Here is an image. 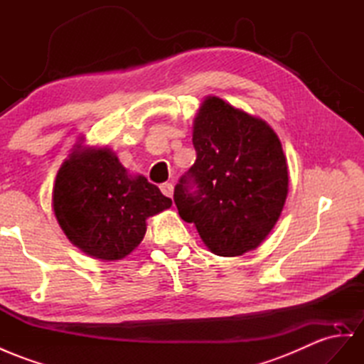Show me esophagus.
<instances>
[{"label":"esophagus","instance_id":"obj_1","mask_svg":"<svg viewBox=\"0 0 364 364\" xmlns=\"http://www.w3.org/2000/svg\"><path fill=\"white\" fill-rule=\"evenodd\" d=\"M160 189H161L163 195H166V197H169V198L173 197V186L171 183H163L160 186Z\"/></svg>","mask_w":364,"mask_h":364}]
</instances>
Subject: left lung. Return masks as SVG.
<instances>
[{
  "label": "left lung",
  "instance_id": "left-lung-1",
  "mask_svg": "<svg viewBox=\"0 0 364 364\" xmlns=\"http://www.w3.org/2000/svg\"><path fill=\"white\" fill-rule=\"evenodd\" d=\"M192 143L197 160L173 191L180 217L193 223L217 255L258 247L282 215L289 191L286 156L274 129L208 97L193 119Z\"/></svg>",
  "mask_w": 364,
  "mask_h": 364
}]
</instances>
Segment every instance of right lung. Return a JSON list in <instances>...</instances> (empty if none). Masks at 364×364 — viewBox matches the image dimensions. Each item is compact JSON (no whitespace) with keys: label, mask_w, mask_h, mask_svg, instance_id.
I'll return each instance as SVG.
<instances>
[{"label":"right lung","mask_w":364,"mask_h":364,"mask_svg":"<svg viewBox=\"0 0 364 364\" xmlns=\"http://www.w3.org/2000/svg\"><path fill=\"white\" fill-rule=\"evenodd\" d=\"M52 206L72 245L114 262L141 243L146 220L172 200L143 175H129L110 149L77 144L55 178Z\"/></svg>","instance_id":"right-lung-1"}]
</instances>
